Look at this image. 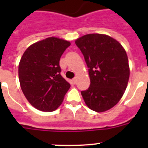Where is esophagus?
I'll use <instances>...</instances> for the list:
<instances>
[{"label":"esophagus","mask_w":148,"mask_h":148,"mask_svg":"<svg viewBox=\"0 0 148 148\" xmlns=\"http://www.w3.org/2000/svg\"><path fill=\"white\" fill-rule=\"evenodd\" d=\"M72 82H73V84H75L76 83V78H73V79H72Z\"/></svg>","instance_id":"1"}]
</instances>
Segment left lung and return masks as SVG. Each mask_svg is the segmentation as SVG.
Wrapping results in <instances>:
<instances>
[{"mask_svg":"<svg viewBox=\"0 0 148 148\" xmlns=\"http://www.w3.org/2000/svg\"><path fill=\"white\" fill-rule=\"evenodd\" d=\"M75 42L89 68L90 85L82 91L84 102L98 113L108 110L119 101L127 86L126 51L119 41L103 34H88Z\"/></svg>","mask_w":148,"mask_h":148,"instance_id":"1","label":"left lung"}]
</instances>
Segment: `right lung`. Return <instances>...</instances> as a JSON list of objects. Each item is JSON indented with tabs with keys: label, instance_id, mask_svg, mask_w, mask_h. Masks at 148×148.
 Instances as JSON below:
<instances>
[{
	"label": "right lung",
	"instance_id": "right-lung-1",
	"mask_svg": "<svg viewBox=\"0 0 148 148\" xmlns=\"http://www.w3.org/2000/svg\"><path fill=\"white\" fill-rule=\"evenodd\" d=\"M70 42L50 37L29 46L21 58L18 76L25 97L44 112L56 110L70 84L61 75L59 61Z\"/></svg>",
	"mask_w": 148,
	"mask_h": 148
}]
</instances>
